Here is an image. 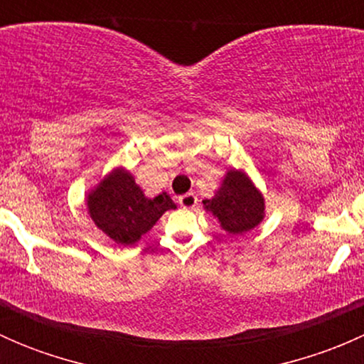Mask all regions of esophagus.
<instances>
[{
	"label": "esophagus",
	"instance_id": "34e87169",
	"mask_svg": "<svg viewBox=\"0 0 364 364\" xmlns=\"http://www.w3.org/2000/svg\"><path fill=\"white\" fill-rule=\"evenodd\" d=\"M179 204L185 209H193L197 205V197L193 193H185V196L179 197Z\"/></svg>",
	"mask_w": 364,
	"mask_h": 364
}]
</instances>
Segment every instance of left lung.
I'll list each match as a JSON object with an SVG mask.
<instances>
[{"label":"left lung","mask_w":364,"mask_h":364,"mask_svg":"<svg viewBox=\"0 0 364 364\" xmlns=\"http://www.w3.org/2000/svg\"><path fill=\"white\" fill-rule=\"evenodd\" d=\"M203 204L218 220L220 227L232 236L255 229L266 216L262 192L241 168L227 171L215 197L203 200Z\"/></svg>","instance_id":"left-lung-1"}]
</instances>
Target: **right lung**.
Masks as SVG:
<instances>
[{
	"mask_svg": "<svg viewBox=\"0 0 364 364\" xmlns=\"http://www.w3.org/2000/svg\"><path fill=\"white\" fill-rule=\"evenodd\" d=\"M86 204L95 225L123 247L137 243L165 211L176 209L165 192L153 199L146 197L134 176L123 167L114 168L90 190Z\"/></svg>",
	"mask_w": 364,
	"mask_h": 364,
	"instance_id": "1",
	"label": "right lung"
}]
</instances>
